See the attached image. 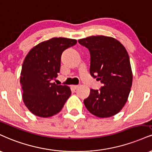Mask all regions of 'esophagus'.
Masks as SVG:
<instances>
[{
    "instance_id": "obj_1",
    "label": "esophagus",
    "mask_w": 152,
    "mask_h": 152,
    "mask_svg": "<svg viewBox=\"0 0 152 152\" xmlns=\"http://www.w3.org/2000/svg\"><path fill=\"white\" fill-rule=\"evenodd\" d=\"M72 88L74 89H75V90H76V89H77L78 88V86H77V85H74V86H72Z\"/></svg>"
}]
</instances>
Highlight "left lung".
Wrapping results in <instances>:
<instances>
[{"mask_svg": "<svg viewBox=\"0 0 152 152\" xmlns=\"http://www.w3.org/2000/svg\"><path fill=\"white\" fill-rule=\"evenodd\" d=\"M78 42L90 52L91 76L103 83L100 90L91 89L84 105L98 118L115 115L125 106L132 84L128 53L111 37L91 36L78 39Z\"/></svg>", "mask_w": 152, "mask_h": 152, "instance_id": "obj_1", "label": "left lung"}]
</instances>
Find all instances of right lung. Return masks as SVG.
Returning <instances> with one entry per match:
<instances>
[{"mask_svg":"<svg viewBox=\"0 0 152 152\" xmlns=\"http://www.w3.org/2000/svg\"><path fill=\"white\" fill-rule=\"evenodd\" d=\"M76 43V39L52 38L34 46L25 58L20 79L23 100L34 115L49 118L57 114L71 96L69 86L52 81L60 71L62 52Z\"/></svg>","mask_w":152,"mask_h":152,"instance_id":"obj_1","label":"right lung"}]
</instances>
